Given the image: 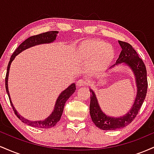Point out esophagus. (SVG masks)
Returning a JSON list of instances; mask_svg holds the SVG:
<instances>
[{"instance_id":"34e87169","label":"esophagus","mask_w":154,"mask_h":154,"mask_svg":"<svg viewBox=\"0 0 154 154\" xmlns=\"http://www.w3.org/2000/svg\"><path fill=\"white\" fill-rule=\"evenodd\" d=\"M77 87H82V86H85L87 85V82H86L85 80H84V79H79V80L77 81Z\"/></svg>"}]
</instances>
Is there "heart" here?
<instances>
[{
    "mask_svg": "<svg viewBox=\"0 0 154 154\" xmlns=\"http://www.w3.org/2000/svg\"><path fill=\"white\" fill-rule=\"evenodd\" d=\"M77 58L88 63V70L92 73H101L109 66L114 58V51L109 44L98 40H87L77 48Z\"/></svg>",
    "mask_w": 154,
    "mask_h": 154,
    "instance_id": "1",
    "label": "heart"
}]
</instances>
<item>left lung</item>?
<instances>
[{"label": "left lung", "instance_id": "1", "mask_svg": "<svg viewBox=\"0 0 154 154\" xmlns=\"http://www.w3.org/2000/svg\"><path fill=\"white\" fill-rule=\"evenodd\" d=\"M119 44L121 46L122 51L119 58L116 60V64L113 65L111 67L123 63L131 69L135 75L137 95L133 105L125 115L120 117H112L106 115L101 110L94 91L90 89V92L91 93L90 114L92 121L97 128L103 130H114L116 129H121L131 123L138 114V111L142 106L147 93V72L143 61L139 58L138 54L130 44L119 40Z\"/></svg>", "mask_w": 154, "mask_h": 154}]
</instances>
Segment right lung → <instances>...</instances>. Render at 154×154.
I'll list each match as a JSON object with an SVG mask.
<instances>
[{"label": "right lung", "instance_id": "1", "mask_svg": "<svg viewBox=\"0 0 154 154\" xmlns=\"http://www.w3.org/2000/svg\"><path fill=\"white\" fill-rule=\"evenodd\" d=\"M59 32L58 31H49L47 32L41 33L37 35H34V36H31L27 39H26L23 43H22L19 45V47L16 49V51L11 56V59L9 62H8V67H7V72L6 75V79H5V84H6V90L7 92V94L8 95L9 98V100L13 110L14 111L16 116L19 118L23 123L26 124V125H29V126L34 127V128H51L54 127L56 125V123L59 121L61 119V116L62 115V113L63 111V108H64V105L66 103V101L69 98V97L75 93L76 90V85L75 83H72L71 85L69 86L66 90L62 91L59 96L58 97L57 100L56 101V104H55L54 109L53 111L52 114L50 116H48L45 119L40 120V121H30L24 119L22 117L20 114L17 112L14 106L13 103L11 102V99L10 98L9 91H8V73H9L10 66L13 60L15 59L16 56L19 54L23 51L26 50V49L35 46V45H40V44H44V43H53L55 40H56V36H57Z\"/></svg>", "mask_w": 154, "mask_h": 154}]
</instances>
